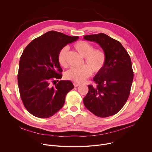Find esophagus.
Wrapping results in <instances>:
<instances>
[{
  "label": "esophagus",
  "instance_id": "obj_1",
  "mask_svg": "<svg viewBox=\"0 0 152 152\" xmlns=\"http://www.w3.org/2000/svg\"><path fill=\"white\" fill-rule=\"evenodd\" d=\"M73 85H74V86H75V87H77V86H79L80 84L79 83H77V82H74L73 83Z\"/></svg>",
  "mask_w": 152,
  "mask_h": 152
}]
</instances>
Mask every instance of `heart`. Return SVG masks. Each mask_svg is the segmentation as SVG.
I'll return each mask as SVG.
<instances>
[{"label":"heart","mask_w":152,"mask_h":152,"mask_svg":"<svg viewBox=\"0 0 152 152\" xmlns=\"http://www.w3.org/2000/svg\"><path fill=\"white\" fill-rule=\"evenodd\" d=\"M73 48L79 54L84 58L86 66L77 69L72 68L65 73V78L75 82H82L91 76L92 72L94 74L100 73L104 67L106 55L100 49H94L91 43L85 41H79L73 45ZM67 49L61 48L58 53V61L60 66L66 68L67 66L66 54Z\"/></svg>","instance_id":"b5f03b06"}]
</instances>
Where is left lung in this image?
I'll use <instances>...</instances> for the list:
<instances>
[{
    "label": "left lung",
    "instance_id": "1",
    "mask_svg": "<svg viewBox=\"0 0 152 152\" xmlns=\"http://www.w3.org/2000/svg\"><path fill=\"white\" fill-rule=\"evenodd\" d=\"M84 39L98 43L106 61L103 70L93 78L97 86L88 85L83 104L97 117L113 115L120 111L130 94L134 79L131 58L119 41L104 34L87 35Z\"/></svg>",
    "mask_w": 152,
    "mask_h": 152
}]
</instances>
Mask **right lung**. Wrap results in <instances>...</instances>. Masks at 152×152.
Wrapping results in <instances>:
<instances>
[{
	"mask_svg": "<svg viewBox=\"0 0 152 152\" xmlns=\"http://www.w3.org/2000/svg\"><path fill=\"white\" fill-rule=\"evenodd\" d=\"M78 38L51 31L32 40L23 50L19 62L18 86L21 100L32 115L49 118L63 106L74 86L70 80H58L52 86V82L62 76L58 53Z\"/></svg>",
	"mask_w": 152,
	"mask_h": 152,
	"instance_id": "1",
	"label": "right lung"
}]
</instances>
